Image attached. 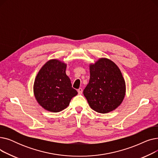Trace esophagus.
<instances>
[{
	"mask_svg": "<svg viewBox=\"0 0 158 158\" xmlns=\"http://www.w3.org/2000/svg\"><path fill=\"white\" fill-rule=\"evenodd\" d=\"M77 92H78V94H79V95L82 94V89L81 88H79L77 89Z\"/></svg>",
	"mask_w": 158,
	"mask_h": 158,
	"instance_id": "esophagus-1",
	"label": "esophagus"
}]
</instances>
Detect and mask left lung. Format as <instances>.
<instances>
[{"label":"left lung","mask_w":158,"mask_h":158,"mask_svg":"<svg viewBox=\"0 0 158 158\" xmlns=\"http://www.w3.org/2000/svg\"><path fill=\"white\" fill-rule=\"evenodd\" d=\"M90 78L83 94L94 111L107 113L121 104L126 95V82L114 62L101 58L89 65Z\"/></svg>","instance_id":"obj_1"}]
</instances>
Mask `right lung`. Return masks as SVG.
I'll list each match as a JSON object with an SVG mask.
<instances>
[{
	"label": "right lung",
	"mask_w": 158,
	"mask_h": 158,
	"mask_svg": "<svg viewBox=\"0 0 158 158\" xmlns=\"http://www.w3.org/2000/svg\"><path fill=\"white\" fill-rule=\"evenodd\" d=\"M66 64L57 60L48 61L40 70L34 83V94L38 104L48 111L60 112L77 95L66 74Z\"/></svg>",
	"instance_id": "1"
}]
</instances>
